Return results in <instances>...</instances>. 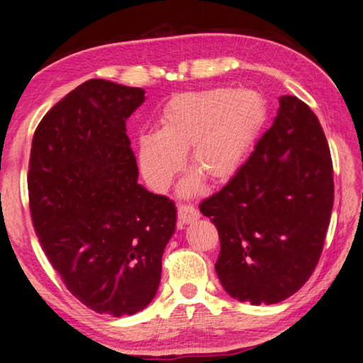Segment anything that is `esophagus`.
Masks as SVG:
<instances>
[{"mask_svg": "<svg viewBox=\"0 0 363 363\" xmlns=\"http://www.w3.org/2000/svg\"><path fill=\"white\" fill-rule=\"evenodd\" d=\"M177 218H179V223L182 225L191 223L200 218V212H198L194 206H179V208H177Z\"/></svg>", "mask_w": 363, "mask_h": 363, "instance_id": "1", "label": "esophagus"}]
</instances>
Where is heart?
Listing matches in <instances>:
<instances>
[{"mask_svg": "<svg viewBox=\"0 0 363 363\" xmlns=\"http://www.w3.org/2000/svg\"><path fill=\"white\" fill-rule=\"evenodd\" d=\"M267 119V104L258 91L214 88L184 92L168 101L160 115V132L138 138V160L146 182L167 191L184 167L212 184L238 174ZM200 189L198 176L184 181V195Z\"/></svg>", "mask_w": 363, "mask_h": 363, "instance_id": "obj_1", "label": "heart"}]
</instances>
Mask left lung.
<instances>
[{"label": "left lung", "instance_id": "8db88e82", "mask_svg": "<svg viewBox=\"0 0 363 363\" xmlns=\"http://www.w3.org/2000/svg\"><path fill=\"white\" fill-rule=\"evenodd\" d=\"M271 129L226 186L201 201L217 226L216 272L240 302L279 303L299 291L321 257L333 206L323 127L307 104L279 97Z\"/></svg>", "mask_w": 363, "mask_h": 363}]
</instances>
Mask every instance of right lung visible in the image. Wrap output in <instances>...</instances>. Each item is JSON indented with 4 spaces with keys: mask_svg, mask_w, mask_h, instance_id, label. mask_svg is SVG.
<instances>
[{
    "mask_svg": "<svg viewBox=\"0 0 363 363\" xmlns=\"http://www.w3.org/2000/svg\"><path fill=\"white\" fill-rule=\"evenodd\" d=\"M145 89L89 80L35 129L28 191L48 261L97 313L133 315L159 289L176 206L138 184L125 121Z\"/></svg>",
    "mask_w": 363,
    "mask_h": 363,
    "instance_id": "add662e5",
    "label": "right lung"
}]
</instances>
